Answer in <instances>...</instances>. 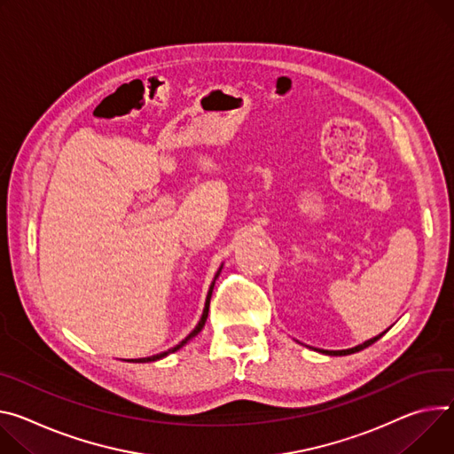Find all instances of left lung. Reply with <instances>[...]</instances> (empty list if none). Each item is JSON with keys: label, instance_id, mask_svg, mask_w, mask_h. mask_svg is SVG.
<instances>
[{"label": "left lung", "instance_id": "obj_1", "mask_svg": "<svg viewBox=\"0 0 454 454\" xmlns=\"http://www.w3.org/2000/svg\"><path fill=\"white\" fill-rule=\"evenodd\" d=\"M389 329V327H387ZM387 329L386 332H382L380 335H377V337H373V339H367V340H364L362 344H356V346H353V348H348V349H322V348H315V346H308V344H302V342H299V344H302V346H306V348H309V349H313V351H318V353H322V355H329V356H344V355H351V353H356V351H362L364 348H367V346H371V344H375L380 337H384L386 333H387Z\"/></svg>", "mask_w": 454, "mask_h": 454}]
</instances>
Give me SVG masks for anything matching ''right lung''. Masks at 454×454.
I'll return each instance as SVG.
<instances>
[{
	"label": "right lung",
	"mask_w": 454,
	"mask_h": 454,
	"mask_svg": "<svg viewBox=\"0 0 454 454\" xmlns=\"http://www.w3.org/2000/svg\"><path fill=\"white\" fill-rule=\"evenodd\" d=\"M221 270H223V264L219 266V270H217V273H215V277H214V280H212V284H210V290H208V295H206V301H204V308H202V315H200V318H199V322H197V325L192 329V332L179 342V344H176L174 348H170V349H167V351H160V353H155V355H150V356H141V358H121V360H125V362H134V364H146V362H155V360H160V358H164V356H168V355H172V353H176V351H179L183 346H186L193 337H197L199 333H200V329L204 327V324H206V318H208V309H210V299H212V292H214V286H215V280H217V277H219V273H221Z\"/></svg>",
	"instance_id": "right-lung-1"
}]
</instances>
